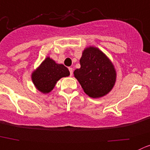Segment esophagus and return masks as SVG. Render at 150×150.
Instances as JSON below:
<instances>
[{
	"instance_id": "esophagus-1",
	"label": "esophagus",
	"mask_w": 150,
	"mask_h": 150,
	"mask_svg": "<svg viewBox=\"0 0 150 150\" xmlns=\"http://www.w3.org/2000/svg\"><path fill=\"white\" fill-rule=\"evenodd\" d=\"M69 73H70V75L72 76V72H73V70H72V67H69Z\"/></svg>"
}]
</instances>
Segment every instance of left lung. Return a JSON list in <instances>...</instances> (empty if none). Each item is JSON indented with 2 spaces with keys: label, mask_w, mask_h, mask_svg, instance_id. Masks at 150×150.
<instances>
[{
  "label": "left lung",
  "mask_w": 150,
  "mask_h": 150,
  "mask_svg": "<svg viewBox=\"0 0 150 150\" xmlns=\"http://www.w3.org/2000/svg\"><path fill=\"white\" fill-rule=\"evenodd\" d=\"M80 64L81 68L75 69L74 75L86 94L98 98L112 89L116 81V72L103 52L94 47L85 49Z\"/></svg>",
  "instance_id": "1"
}]
</instances>
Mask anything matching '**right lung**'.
<instances>
[{
	"label": "right lung",
	"instance_id": "obj_1",
	"mask_svg": "<svg viewBox=\"0 0 150 150\" xmlns=\"http://www.w3.org/2000/svg\"><path fill=\"white\" fill-rule=\"evenodd\" d=\"M69 75V69L64 65L56 64L53 59L47 58L33 72L31 77L33 84L39 91L48 93L60 78Z\"/></svg>",
	"mask_w": 150,
	"mask_h": 150
}]
</instances>
